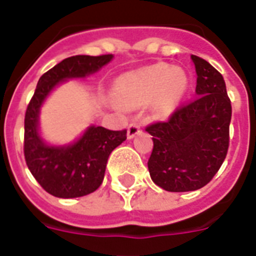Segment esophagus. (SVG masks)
<instances>
[{
    "label": "esophagus",
    "instance_id": "1",
    "mask_svg": "<svg viewBox=\"0 0 256 256\" xmlns=\"http://www.w3.org/2000/svg\"><path fill=\"white\" fill-rule=\"evenodd\" d=\"M140 134V126L136 124V122H130V126H128V130H126V138L128 139H134L136 135Z\"/></svg>",
    "mask_w": 256,
    "mask_h": 256
}]
</instances>
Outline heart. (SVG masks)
Returning <instances> with one entry per match:
<instances>
[{
    "mask_svg": "<svg viewBox=\"0 0 256 256\" xmlns=\"http://www.w3.org/2000/svg\"><path fill=\"white\" fill-rule=\"evenodd\" d=\"M189 78L180 67L164 63L130 71L113 82V98L118 106L135 109L150 104L158 117L170 116L184 98Z\"/></svg>",
    "mask_w": 256,
    "mask_h": 256,
    "instance_id": "b5f03b06",
    "label": "heart"
}]
</instances>
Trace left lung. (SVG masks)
I'll return each instance as SVG.
<instances>
[{
	"instance_id": "1",
	"label": "left lung",
	"mask_w": 256,
	"mask_h": 256,
	"mask_svg": "<svg viewBox=\"0 0 256 256\" xmlns=\"http://www.w3.org/2000/svg\"><path fill=\"white\" fill-rule=\"evenodd\" d=\"M190 58L197 74V98L176 109L168 121L146 130L154 142L150 176L167 192L204 188L222 167L230 144L232 108L224 78L206 60Z\"/></svg>"
}]
</instances>
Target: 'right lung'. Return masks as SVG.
Here are the masks:
<instances>
[{
    "instance_id": "add662e5",
    "label": "right lung",
    "mask_w": 256,
    "mask_h": 256,
    "mask_svg": "<svg viewBox=\"0 0 256 256\" xmlns=\"http://www.w3.org/2000/svg\"><path fill=\"white\" fill-rule=\"evenodd\" d=\"M113 55L67 58L40 76L26 113L24 155L26 166L47 193L76 198L93 193L102 184L108 158L126 139V130L90 126L68 144L47 143L40 132V110L48 96L68 80L86 78L106 66Z\"/></svg>"
}]
</instances>
